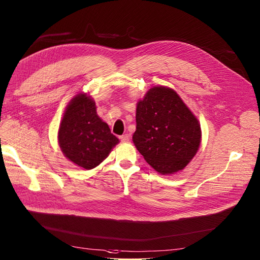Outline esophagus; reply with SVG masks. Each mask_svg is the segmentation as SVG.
Returning <instances> with one entry per match:
<instances>
[{
  "label": "esophagus",
  "instance_id": "34e87169",
  "mask_svg": "<svg viewBox=\"0 0 260 260\" xmlns=\"http://www.w3.org/2000/svg\"><path fill=\"white\" fill-rule=\"evenodd\" d=\"M120 140H121L122 142H128V141H129V136H128L127 134L122 135V136H120Z\"/></svg>",
  "mask_w": 260,
  "mask_h": 260
}]
</instances>
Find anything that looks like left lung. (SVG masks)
I'll list each match as a JSON object with an SVG mask.
<instances>
[{"instance_id":"1","label":"left lung","mask_w":260,"mask_h":260,"mask_svg":"<svg viewBox=\"0 0 260 260\" xmlns=\"http://www.w3.org/2000/svg\"><path fill=\"white\" fill-rule=\"evenodd\" d=\"M133 141L150 166L161 174L183 169L201 143L198 119L174 90L151 88L137 104Z\"/></svg>"}]
</instances>
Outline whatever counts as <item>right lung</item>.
<instances>
[{
    "label": "right lung",
    "instance_id": "1",
    "mask_svg": "<svg viewBox=\"0 0 260 260\" xmlns=\"http://www.w3.org/2000/svg\"><path fill=\"white\" fill-rule=\"evenodd\" d=\"M58 142L68 159L90 170L105 159L119 139L96 115L92 99L82 93L67 106L58 131Z\"/></svg>",
    "mask_w": 260,
    "mask_h": 260
}]
</instances>
